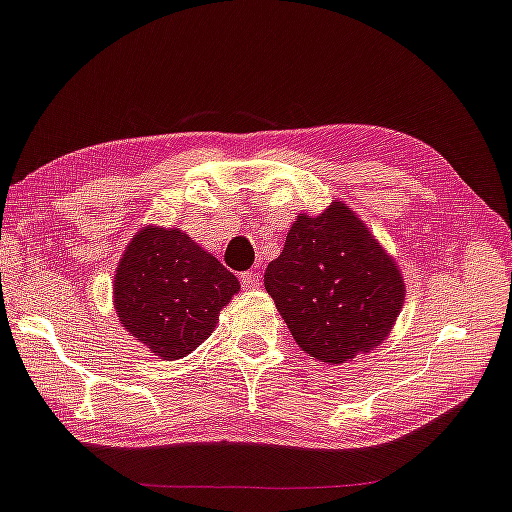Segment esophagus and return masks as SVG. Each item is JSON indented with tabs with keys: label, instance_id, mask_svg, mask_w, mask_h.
I'll return each instance as SVG.
<instances>
[{
	"label": "esophagus",
	"instance_id": "obj_1",
	"mask_svg": "<svg viewBox=\"0 0 512 512\" xmlns=\"http://www.w3.org/2000/svg\"><path fill=\"white\" fill-rule=\"evenodd\" d=\"M259 284H262V277H259L257 270H246V273H242V286L246 290H255L259 288Z\"/></svg>",
	"mask_w": 512,
	"mask_h": 512
}]
</instances>
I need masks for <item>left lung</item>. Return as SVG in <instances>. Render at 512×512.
Wrapping results in <instances>:
<instances>
[{"instance_id": "left-lung-1", "label": "left lung", "mask_w": 512, "mask_h": 512, "mask_svg": "<svg viewBox=\"0 0 512 512\" xmlns=\"http://www.w3.org/2000/svg\"><path fill=\"white\" fill-rule=\"evenodd\" d=\"M264 286L299 348L326 364L375 350L406 297L393 257L342 202L297 217Z\"/></svg>"}]
</instances>
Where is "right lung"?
<instances>
[{
	"label": "right lung",
	"mask_w": 512,
	"mask_h": 512,
	"mask_svg": "<svg viewBox=\"0 0 512 512\" xmlns=\"http://www.w3.org/2000/svg\"><path fill=\"white\" fill-rule=\"evenodd\" d=\"M237 277L179 228L146 226L119 259L113 297L119 322L159 359L186 357L217 326Z\"/></svg>",
	"instance_id": "1"
}]
</instances>
